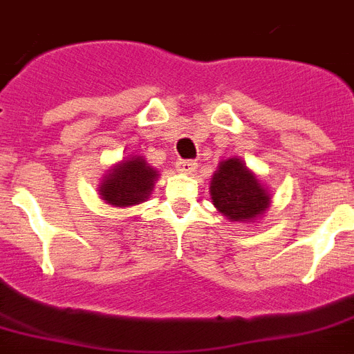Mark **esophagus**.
<instances>
[{
  "mask_svg": "<svg viewBox=\"0 0 354 354\" xmlns=\"http://www.w3.org/2000/svg\"><path fill=\"white\" fill-rule=\"evenodd\" d=\"M177 170L180 174H193V171L197 170V162L195 161H179L177 162Z\"/></svg>",
  "mask_w": 354,
  "mask_h": 354,
  "instance_id": "esophagus-1",
  "label": "esophagus"
}]
</instances>
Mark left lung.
I'll list each match as a JSON object with an SVG mask.
<instances>
[{"instance_id": "obj_1", "label": "left lung", "mask_w": 354, "mask_h": 354, "mask_svg": "<svg viewBox=\"0 0 354 354\" xmlns=\"http://www.w3.org/2000/svg\"><path fill=\"white\" fill-rule=\"evenodd\" d=\"M209 192L214 207L231 222L256 220L270 206V195L263 184L238 157L220 162Z\"/></svg>"}]
</instances>
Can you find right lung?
<instances>
[{
  "label": "right lung",
  "mask_w": 354,
  "mask_h": 354,
  "mask_svg": "<svg viewBox=\"0 0 354 354\" xmlns=\"http://www.w3.org/2000/svg\"><path fill=\"white\" fill-rule=\"evenodd\" d=\"M159 174L148 166L141 156H132L118 162L104 175L100 184V197L114 207H129L141 204L152 193Z\"/></svg>",
  "instance_id": "right-lung-1"
}]
</instances>
